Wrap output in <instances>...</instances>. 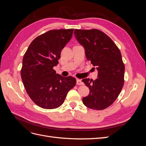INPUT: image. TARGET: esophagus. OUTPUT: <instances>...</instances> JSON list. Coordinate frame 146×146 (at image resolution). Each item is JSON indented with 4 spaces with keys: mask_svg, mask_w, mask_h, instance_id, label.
<instances>
[{
    "mask_svg": "<svg viewBox=\"0 0 146 146\" xmlns=\"http://www.w3.org/2000/svg\"><path fill=\"white\" fill-rule=\"evenodd\" d=\"M77 85H83V82L80 80V79H77Z\"/></svg>",
    "mask_w": 146,
    "mask_h": 146,
    "instance_id": "1",
    "label": "esophagus"
}]
</instances>
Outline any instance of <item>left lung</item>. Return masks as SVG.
<instances>
[{"instance_id":"8db88e82","label":"left lung","mask_w":146,"mask_h":146,"mask_svg":"<svg viewBox=\"0 0 146 146\" xmlns=\"http://www.w3.org/2000/svg\"><path fill=\"white\" fill-rule=\"evenodd\" d=\"M78 42L85 50L87 60L98 70V78H84L90 94L82 99L91 109L102 110L116 100L124 83L125 66L121 53L112 39L98 29L74 30Z\"/></svg>"}]
</instances>
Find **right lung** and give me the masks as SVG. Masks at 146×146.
Returning a JSON list of instances; mask_svg holds the SVG:
<instances>
[{
  "label": "right lung",
  "mask_w": 146,
  "mask_h": 146,
  "mask_svg": "<svg viewBox=\"0 0 146 146\" xmlns=\"http://www.w3.org/2000/svg\"><path fill=\"white\" fill-rule=\"evenodd\" d=\"M73 31H48L33 39L24 55L22 80L30 99L39 107H59L69 91L76 85L74 77H63L53 69L58 64L61 52L71 39Z\"/></svg>",
  "instance_id": "add662e5"
}]
</instances>
